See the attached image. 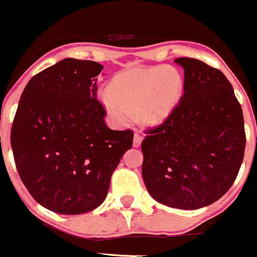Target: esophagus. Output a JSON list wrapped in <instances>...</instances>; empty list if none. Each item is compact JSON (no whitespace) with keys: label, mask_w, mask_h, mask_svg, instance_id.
<instances>
[{"label":"esophagus","mask_w":257,"mask_h":257,"mask_svg":"<svg viewBox=\"0 0 257 257\" xmlns=\"http://www.w3.org/2000/svg\"><path fill=\"white\" fill-rule=\"evenodd\" d=\"M142 136H141L140 133H138V132H136V133H134V140H133V146L134 147H140L141 146V143H142Z\"/></svg>","instance_id":"obj_1"}]
</instances>
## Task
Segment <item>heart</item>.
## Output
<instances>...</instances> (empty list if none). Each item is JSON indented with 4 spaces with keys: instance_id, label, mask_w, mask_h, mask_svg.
Here are the masks:
<instances>
[{
    "instance_id": "obj_1",
    "label": "heart",
    "mask_w": 257,
    "mask_h": 257,
    "mask_svg": "<svg viewBox=\"0 0 257 257\" xmlns=\"http://www.w3.org/2000/svg\"><path fill=\"white\" fill-rule=\"evenodd\" d=\"M183 95V77L175 68L156 66L134 68L115 76L100 100L112 119L125 125L137 115L148 126L164 123Z\"/></svg>"
}]
</instances>
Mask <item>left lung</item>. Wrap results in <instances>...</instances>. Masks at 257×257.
Instances as JSON below:
<instances>
[{
    "label": "left lung",
    "mask_w": 257,
    "mask_h": 257,
    "mask_svg": "<svg viewBox=\"0 0 257 257\" xmlns=\"http://www.w3.org/2000/svg\"><path fill=\"white\" fill-rule=\"evenodd\" d=\"M184 93L164 123L146 131L142 175L153 199L193 210L213 204L233 185L243 161L241 105L219 69L189 57Z\"/></svg>",
    "instance_id": "left-lung-1"
}]
</instances>
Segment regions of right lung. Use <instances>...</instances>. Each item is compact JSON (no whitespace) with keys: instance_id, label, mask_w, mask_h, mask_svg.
Returning <instances> with one entry per match:
<instances>
[{"instance_id":"obj_1","label":"right lung","mask_w":257,"mask_h":257,"mask_svg":"<svg viewBox=\"0 0 257 257\" xmlns=\"http://www.w3.org/2000/svg\"><path fill=\"white\" fill-rule=\"evenodd\" d=\"M97 62L66 58L25 86L11 128L16 169L30 195L59 214L99 207L133 132L111 131L96 97Z\"/></svg>"}]
</instances>
